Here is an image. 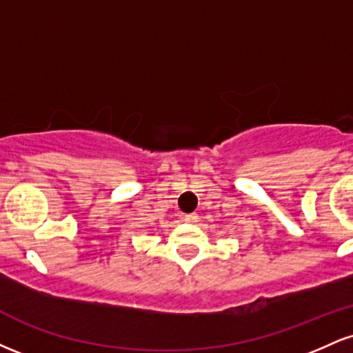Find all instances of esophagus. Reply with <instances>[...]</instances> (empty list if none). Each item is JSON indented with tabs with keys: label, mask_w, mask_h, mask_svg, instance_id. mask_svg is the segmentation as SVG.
I'll return each mask as SVG.
<instances>
[{
	"label": "esophagus",
	"mask_w": 353,
	"mask_h": 353,
	"mask_svg": "<svg viewBox=\"0 0 353 353\" xmlns=\"http://www.w3.org/2000/svg\"><path fill=\"white\" fill-rule=\"evenodd\" d=\"M197 219H199V216H197L196 212H192V214H185V216H184V221H185V222H189V224H196Z\"/></svg>",
	"instance_id": "34e87169"
}]
</instances>
